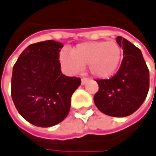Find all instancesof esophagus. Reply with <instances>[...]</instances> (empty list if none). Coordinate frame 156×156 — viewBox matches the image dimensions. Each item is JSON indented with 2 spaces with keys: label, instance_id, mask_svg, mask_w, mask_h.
<instances>
[{
  "label": "esophagus",
  "instance_id": "obj_1",
  "mask_svg": "<svg viewBox=\"0 0 156 156\" xmlns=\"http://www.w3.org/2000/svg\"><path fill=\"white\" fill-rule=\"evenodd\" d=\"M87 81H88V78H83L82 79H81V84H82V85H85Z\"/></svg>",
  "mask_w": 156,
  "mask_h": 156
}]
</instances>
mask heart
<instances>
[{"label": "heart", "instance_id": "heart-1", "mask_svg": "<svg viewBox=\"0 0 156 156\" xmlns=\"http://www.w3.org/2000/svg\"><path fill=\"white\" fill-rule=\"evenodd\" d=\"M122 58V50L114 41L87 42L76 45L71 51H63L60 60L64 68L77 73L88 65L90 73L96 78L112 76L118 69Z\"/></svg>", "mask_w": 156, "mask_h": 156}]
</instances>
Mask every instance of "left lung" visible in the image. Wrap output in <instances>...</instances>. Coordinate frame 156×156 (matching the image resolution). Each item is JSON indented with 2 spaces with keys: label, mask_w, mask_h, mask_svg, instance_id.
Segmentation results:
<instances>
[{
  "label": "left lung",
  "mask_w": 156,
  "mask_h": 156,
  "mask_svg": "<svg viewBox=\"0 0 156 156\" xmlns=\"http://www.w3.org/2000/svg\"><path fill=\"white\" fill-rule=\"evenodd\" d=\"M116 41L123 49V60L113 77L96 80L99 90L94 102L106 115L126 117L135 112L147 98L149 70L140 50L121 36Z\"/></svg>",
  "instance_id": "1"
}]
</instances>
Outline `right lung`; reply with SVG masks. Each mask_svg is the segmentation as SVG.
I'll return each instance as SVG.
<instances>
[{
    "label": "right lung",
    "instance_id": "add662e5",
    "mask_svg": "<svg viewBox=\"0 0 156 156\" xmlns=\"http://www.w3.org/2000/svg\"><path fill=\"white\" fill-rule=\"evenodd\" d=\"M63 44L48 40L30 44L14 64L11 97L20 114L31 124L47 128L68 116L70 98L81 79L61 70Z\"/></svg>",
    "mask_w": 156,
    "mask_h": 156
}]
</instances>
